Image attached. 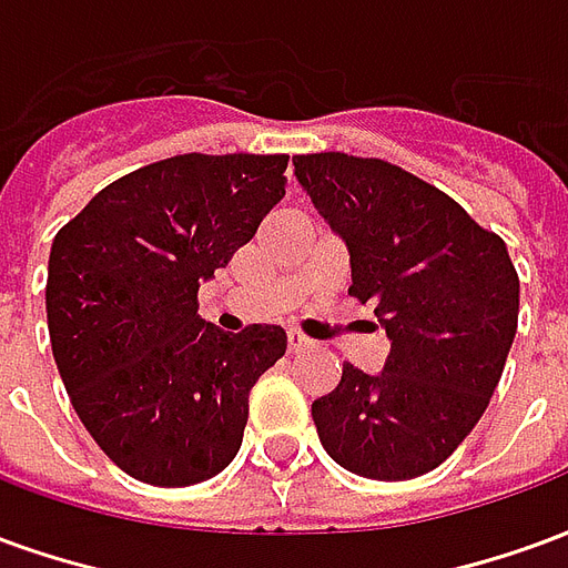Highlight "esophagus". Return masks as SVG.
<instances>
[{
	"instance_id": "obj_1",
	"label": "esophagus",
	"mask_w": 568,
	"mask_h": 568,
	"mask_svg": "<svg viewBox=\"0 0 568 568\" xmlns=\"http://www.w3.org/2000/svg\"><path fill=\"white\" fill-rule=\"evenodd\" d=\"M285 337H288V349H292V353H301V349H310V346H313V341H310L307 334L295 332V328H288Z\"/></svg>"
}]
</instances>
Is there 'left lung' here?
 <instances>
[{
  "label": "left lung",
  "mask_w": 568,
  "mask_h": 568,
  "mask_svg": "<svg viewBox=\"0 0 568 568\" xmlns=\"http://www.w3.org/2000/svg\"><path fill=\"white\" fill-rule=\"evenodd\" d=\"M295 175L346 243L349 295L393 341L381 374L344 365L313 402L325 453L353 475L438 468L484 417L517 334L520 280L501 236L414 173L344 151L297 154Z\"/></svg>",
  "instance_id": "8db88e82"
}]
</instances>
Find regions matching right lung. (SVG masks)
Masks as SVG:
<instances>
[{"label":"right lung","instance_id":"obj_1","mask_svg":"<svg viewBox=\"0 0 568 568\" xmlns=\"http://www.w3.org/2000/svg\"><path fill=\"white\" fill-rule=\"evenodd\" d=\"M288 154H175L121 175L63 224L48 332L75 414L154 487L210 480L243 444L248 393L285 356L280 325L224 334L197 288L283 200Z\"/></svg>","mask_w":568,"mask_h":568}]
</instances>
